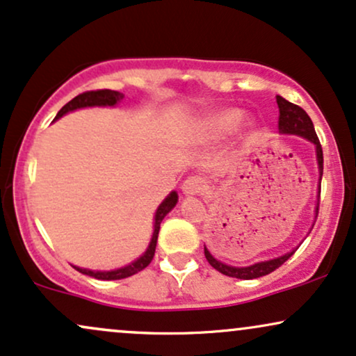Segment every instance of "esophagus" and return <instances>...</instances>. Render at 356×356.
Instances as JSON below:
<instances>
[{"label":"esophagus","instance_id":"1","mask_svg":"<svg viewBox=\"0 0 356 356\" xmlns=\"http://www.w3.org/2000/svg\"><path fill=\"white\" fill-rule=\"evenodd\" d=\"M206 181H204L202 177H197V175H194V177H189L186 179L182 184V192L186 195H197V194H202L204 191H206Z\"/></svg>","mask_w":356,"mask_h":356}]
</instances>
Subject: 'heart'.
Listing matches in <instances>:
<instances>
[{"instance_id": "b5f03b06", "label": "heart", "mask_w": 356, "mask_h": 356, "mask_svg": "<svg viewBox=\"0 0 356 356\" xmlns=\"http://www.w3.org/2000/svg\"><path fill=\"white\" fill-rule=\"evenodd\" d=\"M241 118H243V112L238 108L219 110L204 122V132L211 137L226 136L239 125Z\"/></svg>"}]
</instances>
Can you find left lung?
I'll list each match as a JSON object with an SVG mask.
<instances>
[{
    "instance_id": "obj_1",
    "label": "left lung",
    "mask_w": 356,
    "mask_h": 356,
    "mask_svg": "<svg viewBox=\"0 0 356 356\" xmlns=\"http://www.w3.org/2000/svg\"><path fill=\"white\" fill-rule=\"evenodd\" d=\"M276 102H277V107H280V122H277V125H280V132L295 134V136L306 138V140H309L312 144H314V147H316V161H318V169H320V181H321L323 149L320 144V138H318L316 132H314L312 118L308 117V113H306L303 108L298 107L295 104H291V102L284 100L283 97L276 95ZM316 216H318V206H316ZM293 254H295V251L288 252V254L284 256L275 257V259L261 261V263L252 264V266L234 268V266H227V264L220 263V261L216 259V257L207 251V248H204V256H206L207 263H209L212 268L218 269V271L222 273V275L238 277V280H254V277L266 276L269 273H273L275 269L280 268L281 264L286 263V261H288Z\"/></svg>"
}]
</instances>
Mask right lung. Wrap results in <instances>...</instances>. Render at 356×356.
Masks as SVG:
<instances>
[{
    "instance_id": "obj_1",
    "label": "right lung",
    "mask_w": 356,
    "mask_h": 356,
    "mask_svg": "<svg viewBox=\"0 0 356 356\" xmlns=\"http://www.w3.org/2000/svg\"><path fill=\"white\" fill-rule=\"evenodd\" d=\"M124 99V93L115 92V90H90V92H83L80 95H76L75 99L68 102L67 105H63L58 113H56V118L63 117L65 113L72 112V110L76 108H83V107H113L117 105L118 102ZM177 192H170L169 195L164 199V202L159 206L157 212H155V222H154V234L152 239H150L149 248L147 251L138 257L137 261L130 263L129 266L120 268V269H113V271H92V269H83V268H76V271H80L81 275H87L92 277H97V280H104V281H112V280H124V277H129L132 275H137L138 271L147 268L150 264V261L154 259L155 254V246H157V236H159V229H161V222L162 219L165 218V214H169L170 211L174 209V206L177 204Z\"/></svg>"
}]
</instances>
